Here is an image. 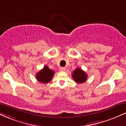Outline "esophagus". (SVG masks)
Returning <instances> with one entry per match:
<instances>
[{"label": "esophagus", "instance_id": "obj_1", "mask_svg": "<svg viewBox=\"0 0 126 126\" xmlns=\"http://www.w3.org/2000/svg\"><path fill=\"white\" fill-rule=\"evenodd\" d=\"M60 70L62 71V72H64V71L66 70V68L65 67H60Z\"/></svg>", "mask_w": 126, "mask_h": 126}]
</instances>
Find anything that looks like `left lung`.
I'll use <instances>...</instances> for the list:
<instances>
[{"mask_svg":"<svg viewBox=\"0 0 126 126\" xmlns=\"http://www.w3.org/2000/svg\"><path fill=\"white\" fill-rule=\"evenodd\" d=\"M72 78L75 81L80 84L85 82L87 79V75L83 70L76 68L72 73Z\"/></svg>","mask_w":126,"mask_h":126,"instance_id":"obj_1","label":"left lung"}]
</instances>
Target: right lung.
Listing matches in <instances>:
<instances>
[{
    "label": "right lung",
    "mask_w": 126,
    "mask_h": 126,
    "mask_svg": "<svg viewBox=\"0 0 126 126\" xmlns=\"http://www.w3.org/2000/svg\"><path fill=\"white\" fill-rule=\"evenodd\" d=\"M54 72L48 67V66H44L43 69L40 70V72L36 73V77L39 82L46 84L50 81Z\"/></svg>",
    "instance_id": "1"
}]
</instances>
